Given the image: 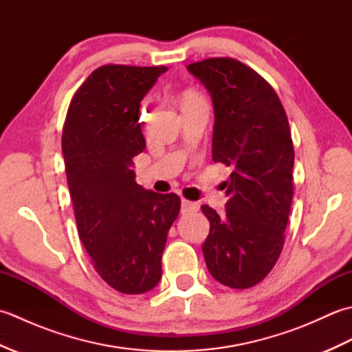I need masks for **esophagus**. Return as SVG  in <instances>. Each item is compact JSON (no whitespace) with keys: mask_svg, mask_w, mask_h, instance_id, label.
Here are the masks:
<instances>
[{"mask_svg":"<svg viewBox=\"0 0 352 352\" xmlns=\"http://www.w3.org/2000/svg\"><path fill=\"white\" fill-rule=\"evenodd\" d=\"M198 208H199V204H198V203H192V201L182 199V212H183V213L198 212Z\"/></svg>","mask_w":352,"mask_h":352,"instance_id":"esophagus-1","label":"esophagus"}]
</instances>
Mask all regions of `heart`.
<instances>
[{
	"label": "heart",
	"mask_w": 352,
	"mask_h": 352,
	"mask_svg": "<svg viewBox=\"0 0 352 352\" xmlns=\"http://www.w3.org/2000/svg\"><path fill=\"white\" fill-rule=\"evenodd\" d=\"M193 98H201V96L197 95V94H192V92L184 96V100H193Z\"/></svg>",
	"instance_id": "heart-1"
}]
</instances>
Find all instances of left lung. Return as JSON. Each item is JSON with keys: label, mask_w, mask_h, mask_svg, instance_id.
Masks as SVG:
<instances>
[{"label": "left lung", "mask_w": 352, "mask_h": 352, "mask_svg": "<svg viewBox=\"0 0 352 352\" xmlns=\"http://www.w3.org/2000/svg\"><path fill=\"white\" fill-rule=\"evenodd\" d=\"M188 69L213 100V162L233 169L226 213L201 207L210 221L206 265L223 286L250 289L272 271L284 245L295 160L287 115L274 87L236 58H206Z\"/></svg>", "instance_id": "8db88e82"}]
</instances>
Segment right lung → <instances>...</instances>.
Instances as JSON below:
<instances>
[{
    "label": "right lung",
    "instance_id": "add662e5",
    "mask_svg": "<svg viewBox=\"0 0 352 352\" xmlns=\"http://www.w3.org/2000/svg\"><path fill=\"white\" fill-rule=\"evenodd\" d=\"M166 66L104 65L74 94L62 151L80 241L101 278L126 295L162 278L168 231L180 212L175 193L136 183L133 157L145 149L140 101Z\"/></svg>",
    "mask_w": 352,
    "mask_h": 352
}]
</instances>
